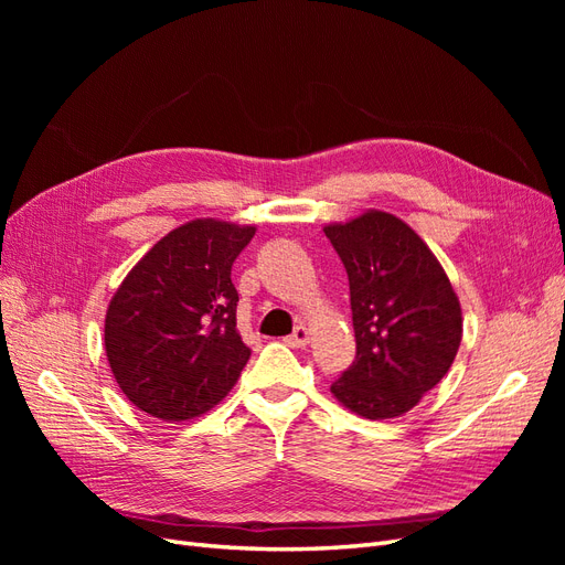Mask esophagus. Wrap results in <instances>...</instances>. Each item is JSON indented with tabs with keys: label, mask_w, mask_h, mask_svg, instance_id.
Returning <instances> with one entry per match:
<instances>
[{
	"label": "esophagus",
	"mask_w": 565,
	"mask_h": 565,
	"mask_svg": "<svg viewBox=\"0 0 565 565\" xmlns=\"http://www.w3.org/2000/svg\"><path fill=\"white\" fill-rule=\"evenodd\" d=\"M287 344H289V347H295V349L306 347V344H309V330H306L303 324H297L295 332L287 337Z\"/></svg>",
	"instance_id": "34e87169"
}]
</instances>
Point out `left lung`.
Returning a JSON list of instances; mask_svg holds the SVG:
<instances>
[{
	"label": "left lung",
	"mask_w": 565,
	"mask_h": 565,
	"mask_svg": "<svg viewBox=\"0 0 565 565\" xmlns=\"http://www.w3.org/2000/svg\"><path fill=\"white\" fill-rule=\"evenodd\" d=\"M347 268L355 361L332 393L355 415L413 409L450 370L461 341L455 289L422 237L386 212L324 228Z\"/></svg>",
	"instance_id": "left-lung-1"
}]
</instances>
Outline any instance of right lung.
Returning a JSON list of instances; mask_svg holds the SVG:
<instances>
[{
    "label": "right lung",
    "mask_w": 565,
    "mask_h": 565,
    "mask_svg": "<svg viewBox=\"0 0 565 565\" xmlns=\"http://www.w3.org/2000/svg\"><path fill=\"white\" fill-rule=\"evenodd\" d=\"M252 226L198 218L131 268L106 313V353L125 396L183 422L207 413L241 377L249 347L235 330L233 262Z\"/></svg>",
    "instance_id": "obj_1"
}]
</instances>
